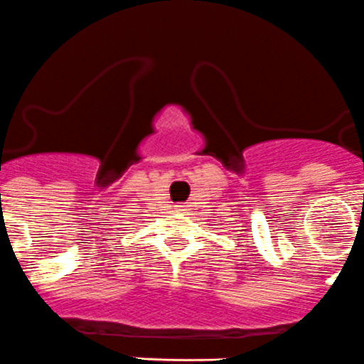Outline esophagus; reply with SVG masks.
<instances>
[{
	"mask_svg": "<svg viewBox=\"0 0 364 364\" xmlns=\"http://www.w3.org/2000/svg\"><path fill=\"white\" fill-rule=\"evenodd\" d=\"M188 210V205H176V213H186Z\"/></svg>",
	"mask_w": 364,
	"mask_h": 364,
	"instance_id": "34e87169",
	"label": "esophagus"
}]
</instances>
